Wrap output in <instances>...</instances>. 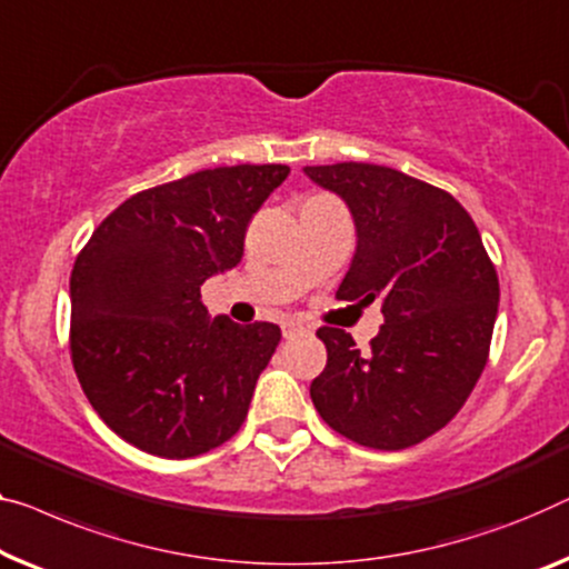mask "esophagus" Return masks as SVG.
<instances>
[{"label":"esophagus","mask_w":569,"mask_h":569,"mask_svg":"<svg viewBox=\"0 0 569 569\" xmlns=\"http://www.w3.org/2000/svg\"><path fill=\"white\" fill-rule=\"evenodd\" d=\"M307 325H303V321H299V319H288V321H283L281 325V332H283V337L286 339H291V337H296V335H301V332H307Z\"/></svg>","instance_id":"1"}]
</instances>
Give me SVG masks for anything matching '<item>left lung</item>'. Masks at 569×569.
I'll return each mask as SVG.
<instances>
[{"label":"left lung","instance_id":"1","mask_svg":"<svg viewBox=\"0 0 569 569\" xmlns=\"http://www.w3.org/2000/svg\"><path fill=\"white\" fill-rule=\"evenodd\" d=\"M350 209L358 248L337 299L383 301L370 352L321 327L327 368L311 383L319 417L372 449L419 445L462 409L486 368L498 276L480 232L447 191L396 168H303Z\"/></svg>","mask_w":569,"mask_h":569}]
</instances>
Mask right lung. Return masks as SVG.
Returning a JSON list of instances; mask_svg holds the SVG:
<instances>
[{
	"instance_id": "1",
	"label": "right lung",
	"mask_w": 569,
	"mask_h": 569,
	"mask_svg": "<svg viewBox=\"0 0 569 569\" xmlns=\"http://www.w3.org/2000/svg\"><path fill=\"white\" fill-rule=\"evenodd\" d=\"M288 166H224L134 193L71 273V358L89 403L142 452L183 460L237 435L281 329L211 319L201 283L242 260Z\"/></svg>"
}]
</instances>
